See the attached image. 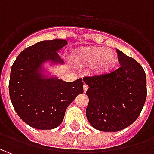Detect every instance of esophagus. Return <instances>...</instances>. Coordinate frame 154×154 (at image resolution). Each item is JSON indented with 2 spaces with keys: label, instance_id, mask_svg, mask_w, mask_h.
I'll use <instances>...</instances> for the list:
<instances>
[{
  "label": "esophagus",
  "instance_id": "34e87169",
  "mask_svg": "<svg viewBox=\"0 0 154 154\" xmlns=\"http://www.w3.org/2000/svg\"><path fill=\"white\" fill-rule=\"evenodd\" d=\"M83 88H84V92H86L88 90V85H86V84H84Z\"/></svg>",
  "mask_w": 154,
  "mask_h": 154
}]
</instances>
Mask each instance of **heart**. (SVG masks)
<instances>
[{
    "label": "heart",
    "instance_id": "heart-1",
    "mask_svg": "<svg viewBox=\"0 0 154 154\" xmlns=\"http://www.w3.org/2000/svg\"><path fill=\"white\" fill-rule=\"evenodd\" d=\"M75 59L82 66H93L95 73H102L114 65L116 56L114 52L98 48H81L75 52Z\"/></svg>",
    "mask_w": 154,
    "mask_h": 154
}]
</instances>
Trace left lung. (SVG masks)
Instances as JSON below:
<instances>
[{
  "mask_svg": "<svg viewBox=\"0 0 154 154\" xmlns=\"http://www.w3.org/2000/svg\"><path fill=\"white\" fill-rule=\"evenodd\" d=\"M120 66L107 74L84 77L89 104L86 116L102 132H118L135 122L147 97V79L135 59L116 49Z\"/></svg>",
  "mask_w": 154,
  "mask_h": 154,
  "instance_id": "left-lung-1",
  "label": "left lung"
}]
</instances>
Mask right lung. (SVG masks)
<instances>
[{
    "label": "right lung",
    "instance_id": "1",
    "mask_svg": "<svg viewBox=\"0 0 154 154\" xmlns=\"http://www.w3.org/2000/svg\"><path fill=\"white\" fill-rule=\"evenodd\" d=\"M66 44L63 39L35 43L22 51L11 66V100L20 118L32 128H57L63 122L69 104L84 92L82 79L65 82L56 77L45 78L41 73L42 64L46 61L63 63L57 51Z\"/></svg>",
    "mask_w": 154,
    "mask_h": 154
}]
</instances>
